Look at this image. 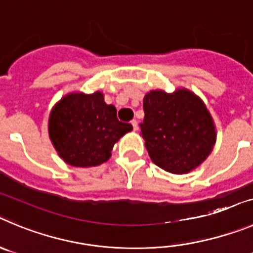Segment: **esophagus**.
Wrapping results in <instances>:
<instances>
[{
	"label": "esophagus",
	"mask_w": 253,
	"mask_h": 253,
	"mask_svg": "<svg viewBox=\"0 0 253 253\" xmlns=\"http://www.w3.org/2000/svg\"><path fill=\"white\" fill-rule=\"evenodd\" d=\"M131 125H132V127H133L134 131H137V129H138V122H137V120H132Z\"/></svg>",
	"instance_id": "1"
}]
</instances>
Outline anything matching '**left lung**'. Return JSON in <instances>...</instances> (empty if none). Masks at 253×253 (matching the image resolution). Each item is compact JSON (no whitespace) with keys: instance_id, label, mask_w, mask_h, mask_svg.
<instances>
[{"instance_id":"obj_1","label":"left lung","mask_w":253,"mask_h":253,"mask_svg":"<svg viewBox=\"0 0 253 253\" xmlns=\"http://www.w3.org/2000/svg\"><path fill=\"white\" fill-rule=\"evenodd\" d=\"M143 111L141 134L152 162L165 171L187 173L213 150L214 122L204 101L193 92L153 89L143 98Z\"/></svg>"}]
</instances>
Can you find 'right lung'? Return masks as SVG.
Wrapping results in <instances>:
<instances>
[{"label":"right lung","mask_w":253,"mask_h":253,"mask_svg":"<svg viewBox=\"0 0 253 253\" xmlns=\"http://www.w3.org/2000/svg\"><path fill=\"white\" fill-rule=\"evenodd\" d=\"M131 124L117 119L113 105L105 102L102 92H72L52 108L48 133L58 156L75 167H93L111 157L120 138L132 131Z\"/></svg>","instance_id":"right-lung-1"}]
</instances>
